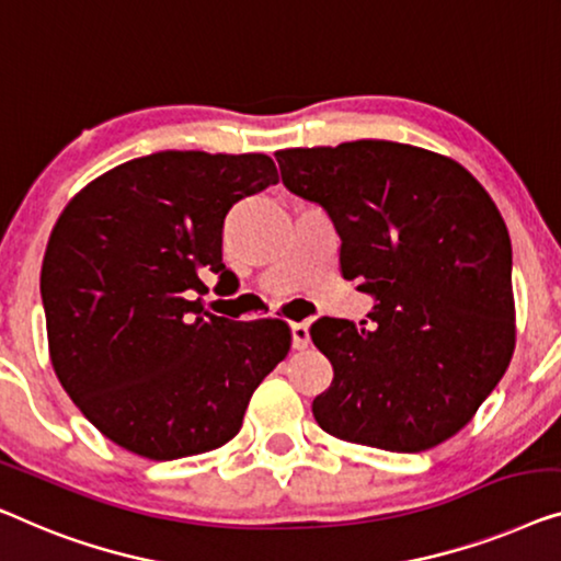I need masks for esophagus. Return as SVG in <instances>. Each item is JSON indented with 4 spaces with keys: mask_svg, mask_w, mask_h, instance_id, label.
<instances>
[{
    "mask_svg": "<svg viewBox=\"0 0 561 561\" xmlns=\"http://www.w3.org/2000/svg\"><path fill=\"white\" fill-rule=\"evenodd\" d=\"M289 333H291V348L295 351H305L307 345H310V325H307V322H291Z\"/></svg>",
    "mask_w": 561,
    "mask_h": 561,
    "instance_id": "esophagus-1",
    "label": "esophagus"
}]
</instances>
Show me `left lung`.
<instances>
[{"mask_svg": "<svg viewBox=\"0 0 561 561\" xmlns=\"http://www.w3.org/2000/svg\"><path fill=\"white\" fill-rule=\"evenodd\" d=\"M282 183L341 236V272L376 299L370 328L320 318L333 383L312 401L328 435L422 453L472 420L514 353L511 239L462 164L383 139L282 149Z\"/></svg>", "mask_w": 561, "mask_h": 561, "instance_id": "obj_1", "label": "left lung"}]
</instances>
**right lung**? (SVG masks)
Wrapping results in <instances>:
<instances>
[{"label":"right lung","instance_id":"1","mask_svg":"<svg viewBox=\"0 0 561 561\" xmlns=\"http://www.w3.org/2000/svg\"><path fill=\"white\" fill-rule=\"evenodd\" d=\"M277 183L266 154L168 149L104 172L60 213L41 274L47 345L101 435L149 460L239 435L289 328L218 318L195 295L203 272L228 274V210Z\"/></svg>","mask_w":561,"mask_h":561}]
</instances>
